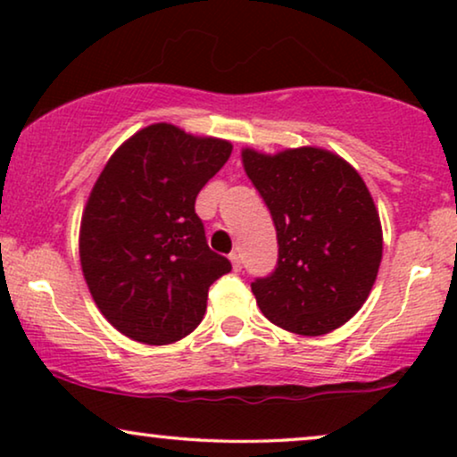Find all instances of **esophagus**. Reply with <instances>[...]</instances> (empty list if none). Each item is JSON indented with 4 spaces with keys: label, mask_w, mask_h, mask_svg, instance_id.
I'll return each mask as SVG.
<instances>
[{
    "label": "esophagus",
    "mask_w": 457,
    "mask_h": 457,
    "mask_svg": "<svg viewBox=\"0 0 457 457\" xmlns=\"http://www.w3.org/2000/svg\"><path fill=\"white\" fill-rule=\"evenodd\" d=\"M228 258H230V264H233V270L239 272L241 270V255L233 252V253L228 255Z\"/></svg>",
    "instance_id": "esophagus-1"
}]
</instances>
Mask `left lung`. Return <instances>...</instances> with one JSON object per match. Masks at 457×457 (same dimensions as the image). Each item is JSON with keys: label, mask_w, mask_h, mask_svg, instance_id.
I'll return each instance as SVG.
<instances>
[{"label": "left lung", "mask_w": 457, "mask_h": 457, "mask_svg": "<svg viewBox=\"0 0 457 457\" xmlns=\"http://www.w3.org/2000/svg\"><path fill=\"white\" fill-rule=\"evenodd\" d=\"M241 158L277 227V268L252 283L262 314L295 335L339 328L370 295L383 258V228L366 183L320 147L274 155L243 149Z\"/></svg>", "instance_id": "1"}]
</instances>
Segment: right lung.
Instances as JSON below:
<instances>
[{
    "mask_svg": "<svg viewBox=\"0 0 457 457\" xmlns=\"http://www.w3.org/2000/svg\"><path fill=\"white\" fill-rule=\"evenodd\" d=\"M233 145L174 124L141 129L116 149L87 199L80 266L112 327L147 345L202 322L208 289L230 262L208 247L195 197Z\"/></svg>",
    "mask_w": 457,
    "mask_h": 457,
    "instance_id": "right-lung-1",
    "label": "right lung"
}]
</instances>
